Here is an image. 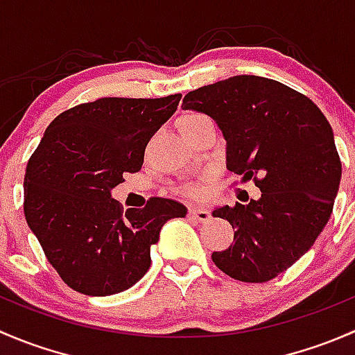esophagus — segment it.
<instances>
[{
	"mask_svg": "<svg viewBox=\"0 0 355 355\" xmlns=\"http://www.w3.org/2000/svg\"><path fill=\"white\" fill-rule=\"evenodd\" d=\"M189 214H191L196 221H199V223H204V221H207L211 218L209 209H204V207H200V206L189 207Z\"/></svg>",
	"mask_w": 355,
	"mask_h": 355,
	"instance_id": "esophagus-1",
	"label": "esophagus"
}]
</instances>
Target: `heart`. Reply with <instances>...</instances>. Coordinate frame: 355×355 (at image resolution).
<instances>
[{
	"mask_svg": "<svg viewBox=\"0 0 355 355\" xmlns=\"http://www.w3.org/2000/svg\"><path fill=\"white\" fill-rule=\"evenodd\" d=\"M191 118H196V114H194V116H189L187 120H191ZM187 192H189V194H198L199 189L196 187V185H189V187H187Z\"/></svg>",
	"mask_w": 355,
	"mask_h": 355,
	"instance_id": "obj_1",
	"label": "heart"
}]
</instances>
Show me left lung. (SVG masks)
<instances>
[{"instance_id": "obj_1", "label": "left lung", "mask_w": 355, "mask_h": 355, "mask_svg": "<svg viewBox=\"0 0 355 355\" xmlns=\"http://www.w3.org/2000/svg\"><path fill=\"white\" fill-rule=\"evenodd\" d=\"M184 110L216 121L227 168L254 180L259 199L214 207L230 221L234 242L213 252L228 277L263 284L313 247L331 216L342 163L331 125L300 92L256 75H235L191 91Z\"/></svg>"}]
</instances>
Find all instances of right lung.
<instances>
[{
    "instance_id": "add662e5",
    "label": "right lung",
    "mask_w": 355,
    "mask_h": 355,
    "mask_svg": "<svg viewBox=\"0 0 355 355\" xmlns=\"http://www.w3.org/2000/svg\"><path fill=\"white\" fill-rule=\"evenodd\" d=\"M182 94L101 98L63 111L27 163L24 213L46 257L70 288L113 295L151 266L163 225L187 207L153 198L123 213L111 191L141 170L149 139L177 111Z\"/></svg>"
}]
</instances>
